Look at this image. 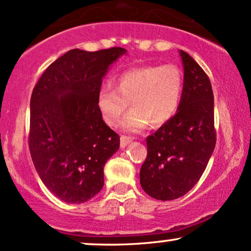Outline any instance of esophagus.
Wrapping results in <instances>:
<instances>
[{
  "mask_svg": "<svg viewBox=\"0 0 251 251\" xmlns=\"http://www.w3.org/2000/svg\"><path fill=\"white\" fill-rule=\"evenodd\" d=\"M132 143V139L128 138V137H125V135H123L122 138H120V147L122 149H125L126 146H127L128 144Z\"/></svg>",
  "mask_w": 251,
  "mask_h": 251,
  "instance_id": "1",
  "label": "esophagus"
}]
</instances>
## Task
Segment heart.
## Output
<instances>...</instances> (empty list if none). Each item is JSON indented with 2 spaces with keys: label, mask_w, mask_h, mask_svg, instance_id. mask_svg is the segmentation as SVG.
Segmentation results:
<instances>
[{
  "label": "heart",
  "mask_w": 251,
  "mask_h": 251,
  "mask_svg": "<svg viewBox=\"0 0 251 251\" xmlns=\"http://www.w3.org/2000/svg\"><path fill=\"white\" fill-rule=\"evenodd\" d=\"M183 75L176 65H149L128 69L116 78V89L105 86L97 95V107L110 126L120 123L131 101L132 110L123 120V129L138 133L149 126L171 119L179 107Z\"/></svg>",
  "instance_id": "heart-1"
}]
</instances>
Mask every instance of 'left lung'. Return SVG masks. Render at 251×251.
<instances>
[{"label": "left lung", "mask_w": 251, "mask_h": 251, "mask_svg": "<svg viewBox=\"0 0 251 251\" xmlns=\"http://www.w3.org/2000/svg\"><path fill=\"white\" fill-rule=\"evenodd\" d=\"M183 91L176 113L147 137L140 185L153 199L170 201L187 194L200 180L215 149L214 95L209 78L185 51Z\"/></svg>", "instance_id": "1"}]
</instances>
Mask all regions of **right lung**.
<instances>
[{"label":"right lung","instance_id":"1","mask_svg":"<svg viewBox=\"0 0 251 251\" xmlns=\"http://www.w3.org/2000/svg\"><path fill=\"white\" fill-rule=\"evenodd\" d=\"M124 48L72 49L39 78L30 99L29 149L49 191L68 203L89 201L104 186V166L120 139L102 120L97 95Z\"/></svg>","mask_w":251,"mask_h":251}]
</instances>
